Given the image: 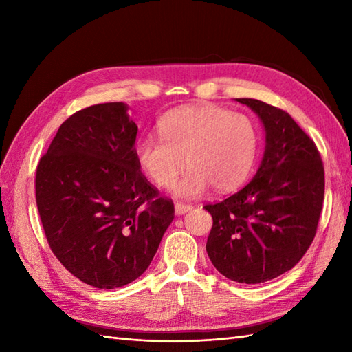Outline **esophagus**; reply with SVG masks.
Wrapping results in <instances>:
<instances>
[{
    "mask_svg": "<svg viewBox=\"0 0 352 352\" xmlns=\"http://www.w3.org/2000/svg\"><path fill=\"white\" fill-rule=\"evenodd\" d=\"M192 208H193V207H192V206H189V204H182V203H177V204H175V214H177V216L184 214V213L190 212Z\"/></svg>",
    "mask_w": 352,
    "mask_h": 352,
    "instance_id": "34e87169",
    "label": "esophagus"
}]
</instances>
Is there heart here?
<instances>
[{
  "label": "heart",
  "mask_w": 352,
  "mask_h": 352,
  "mask_svg": "<svg viewBox=\"0 0 352 352\" xmlns=\"http://www.w3.org/2000/svg\"><path fill=\"white\" fill-rule=\"evenodd\" d=\"M159 133L162 139L138 142V166L157 188L166 189L188 164L189 172L174 189L182 198L203 197L212 186L219 192L237 188L258 153V130L248 116L208 104L169 111Z\"/></svg>",
  "instance_id": "1"
}]
</instances>
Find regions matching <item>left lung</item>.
Instances as JSON below:
<instances>
[{
	"label": "left lung",
	"instance_id": "1",
	"mask_svg": "<svg viewBox=\"0 0 352 352\" xmlns=\"http://www.w3.org/2000/svg\"><path fill=\"white\" fill-rule=\"evenodd\" d=\"M265 130V151L252 180L204 208L213 227L206 250L228 280L260 284L290 271L316 234L324 203V164L318 148L289 113L252 98Z\"/></svg>",
	"mask_w": 352,
	"mask_h": 352
}]
</instances>
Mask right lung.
<instances>
[{"label":"right lung","mask_w":352,"mask_h":352,"mask_svg":"<svg viewBox=\"0 0 352 352\" xmlns=\"http://www.w3.org/2000/svg\"><path fill=\"white\" fill-rule=\"evenodd\" d=\"M124 102L96 104L60 125L36 170V204L54 256L78 280L116 289L144 274L174 204L142 175L138 125Z\"/></svg>","instance_id":"right-lung-1"}]
</instances>
